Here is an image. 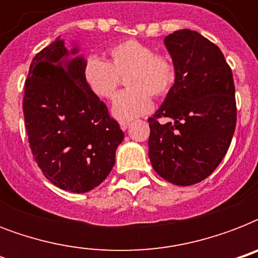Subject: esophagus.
Instances as JSON below:
<instances>
[{"instance_id":"34e87169","label":"esophagus","mask_w":258,"mask_h":258,"mask_svg":"<svg viewBox=\"0 0 258 258\" xmlns=\"http://www.w3.org/2000/svg\"><path fill=\"white\" fill-rule=\"evenodd\" d=\"M119 124H120V128L123 130V131H125V130L128 128V125H130V121H125V120H121L120 123H119Z\"/></svg>"}]
</instances>
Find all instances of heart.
I'll return each mask as SVG.
<instances>
[{
	"label": "heart",
	"instance_id": "b5f03b06",
	"mask_svg": "<svg viewBox=\"0 0 258 258\" xmlns=\"http://www.w3.org/2000/svg\"><path fill=\"white\" fill-rule=\"evenodd\" d=\"M123 76L127 89L113 101L112 115L130 120L149 112L151 96L162 99L171 92L176 68L169 54L155 53L153 46L138 40H124L109 48L107 61L89 57L83 70L89 91L104 100L115 96Z\"/></svg>",
	"mask_w": 258,
	"mask_h": 258
}]
</instances>
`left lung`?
I'll return each instance as SVG.
<instances>
[{
	"instance_id": "obj_1",
	"label": "left lung",
	"mask_w": 258,
	"mask_h": 258,
	"mask_svg": "<svg viewBox=\"0 0 258 258\" xmlns=\"http://www.w3.org/2000/svg\"><path fill=\"white\" fill-rule=\"evenodd\" d=\"M165 45L176 80L149 117V157L163 179L190 186L208 178L228 153L236 130V89L221 49L198 32L175 30ZM161 117L170 121L159 123Z\"/></svg>"
}]
</instances>
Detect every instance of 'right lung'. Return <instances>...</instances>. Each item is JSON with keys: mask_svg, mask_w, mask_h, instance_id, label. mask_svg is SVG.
Masks as SVG:
<instances>
[{"mask_svg": "<svg viewBox=\"0 0 258 258\" xmlns=\"http://www.w3.org/2000/svg\"><path fill=\"white\" fill-rule=\"evenodd\" d=\"M57 37L40 50L25 80L22 111L29 147L46 179L87 192L107 178L124 134L87 87L86 60Z\"/></svg>", "mask_w": 258, "mask_h": 258, "instance_id": "1", "label": "right lung"}]
</instances>
